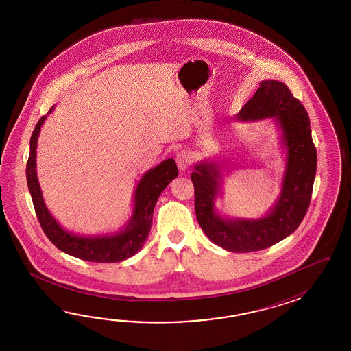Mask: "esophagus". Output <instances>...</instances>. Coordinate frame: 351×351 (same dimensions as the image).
<instances>
[{"label":"esophagus","instance_id":"obj_1","mask_svg":"<svg viewBox=\"0 0 351 351\" xmlns=\"http://www.w3.org/2000/svg\"><path fill=\"white\" fill-rule=\"evenodd\" d=\"M176 162H177V165H178L180 172L186 171L189 168V165H191V157H189L188 152H186V150L178 152L177 157H176Z\"/></svg>","mask_w":351,"mask_h":351}]
</instances>
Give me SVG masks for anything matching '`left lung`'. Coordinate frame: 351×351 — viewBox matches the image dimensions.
<instances>
[{
  "label": "left lung",
  "instance_id": "obj_1",
  "mask_svg": "<svg viewBox=\"0 0 351 351\" xmlns=\"http://www.w3.org/2000/svg\"><path fill=\"white\" fill-rule=\"evenodd\" d=\"M267 117L276 118L287 148L282 193L269 216L257 221H224L213 210L219 168L212 163L197 165L191 176L198 223L213 243L231 252H256L286 239L302 222L311 201L317 157L310 119L304 105L284 82H262L237 114V119L242 120Z\"/></svg>",
  "mask_w": 351,
  "mask_h": 351
}]
</instances>
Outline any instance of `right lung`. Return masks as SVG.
<instances>
[{
  "label": "right lung",
  "mask_w": 351,
  "mask_h": 351,
  "mask_svg": "<svg viewBox=\"0 0 351 351\" xmlns=\"http://www.w3.org/2000/svg\"><path fill=\"white\" fill-rule=\"evenodd\" d=\"M45 118L44 115L38 119L31 134L30 154L26 163V179L36 217L46 237L60 251L84 261L108 263L124 261L134 256L142 248L149 234L153 210L159 195L165 191V186L172 182V179L178 176V168L174 159H167L145 173L135 191L134 215L124 231L112 237L85 239L73 236L64 231L49 213L38 186L35 158L40 128Z\"/></svg>",
  "instance_id": "add662e5"
}]
</instances>
